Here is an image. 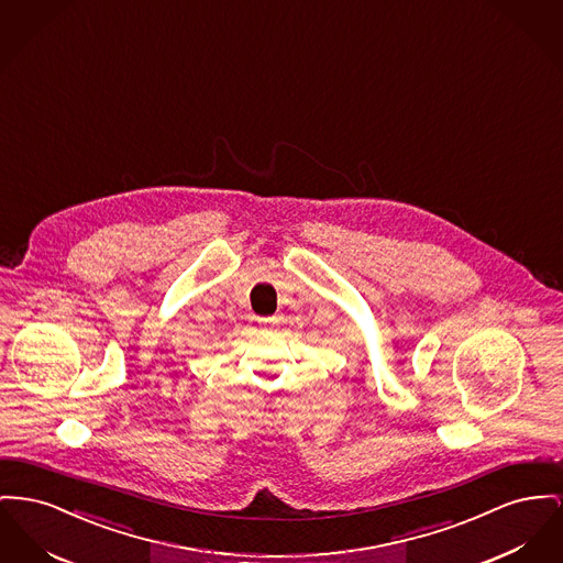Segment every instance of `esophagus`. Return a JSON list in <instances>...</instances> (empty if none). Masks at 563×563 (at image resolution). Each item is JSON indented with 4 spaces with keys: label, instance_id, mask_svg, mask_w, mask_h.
Instances as JSON below:
<instances>
[{
    "label": "esophagus",
    "instance_id": "esophagus-1",
    "mask_svg": "<svg viewBox=\"0 0 563 563\" xmlns=\"http://www.w3.org/2000/svg\"><path fill=\"white\" fill-rule=\"evenodd\" d=\"M262 328H272L274 325V319H257Z\"/></svg>",
    "mask_w": 563,
    "mask_h": 563
}]
</instances>
